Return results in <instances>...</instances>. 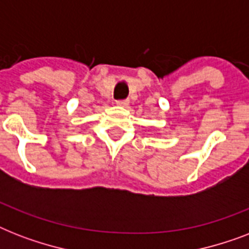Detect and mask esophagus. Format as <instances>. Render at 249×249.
Masks as SVG:
<instances>
[{
    "instance_id": "1",
    "label": "esophagus",
    "mask_w": 249,
    "mask_h": 249,
    "mask_svg": "<svg viewBox=\"0 0 249 249\" xmlns=\"http://www.w3.org/2000/svg\"><path fill=\"white\" fill-rule=\"evenodd\" d=\"M116 105L119 106V107H126V106L129 105L128 101H116Z\"/></svg>"
}]
</instances>
